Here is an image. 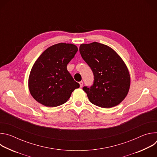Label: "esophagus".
<instances>
[{
	"label": "esophagus",
	"instance_id": "esophagus-1",
	"mask_svg": "<svg viewBox=\"0 0 157 157\" xmlns=\"http://www.w3.org/2000/svg\"><path fill=\"white\" fill-rule=\"evenodd\" d=\"M79 84L80 87H82V86H83V82H82V81H81V82H79Z\"/></svg>",
	"mask_w": 157,
	"mask_h": 157
}]
</instances>
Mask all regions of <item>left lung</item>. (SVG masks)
Instances as JSON below:
<instances>
[{"label": "left lung", "mask_w": 157, "mask_h": 157, "mask_svg": "<svg viewBox=\"0 0 157 157\" xmlns=\"http://www.w3.org/2000/svg\"><path fill=\"white\" fill-rule=\"evenodd\" d=\"M79 52L94 76L93 85L82 89L89 101L102 108L119 104L130 86L129 71L121 57L110 47L96 41L81 44Z\"/></svg>", "instance_id": "1"}]
</instances>
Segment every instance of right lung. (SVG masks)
<instances>
[{
	"instance_id": "1",
	"label": "right lung",
	"mask_w": 157,
	"mask_h": 157,
	"mask_svg": "<svg viewBox=\"0 0 157 157\" xmlns=\"http://www.w3.org/2000/svg\"><path fill=\"white\" fill-rule=\"evenodd\" d=\"M78 50L75 44L59 43L48 47L38 58L29 77L30 93L38 102L47 107L60 105L79 87L67 70V64Z\"/></svg>"
}]
</instances>
